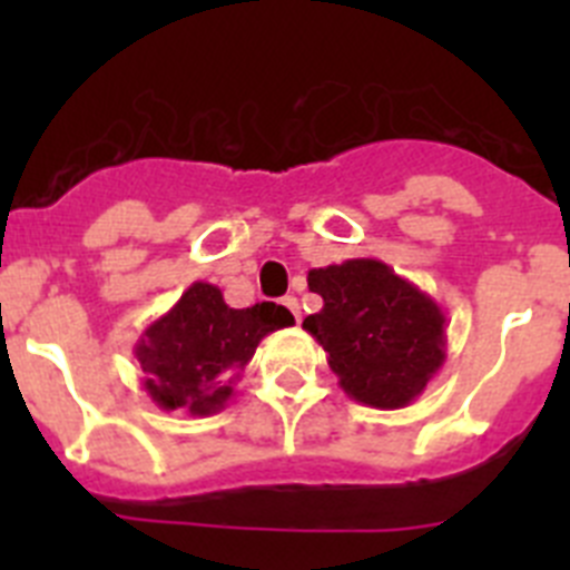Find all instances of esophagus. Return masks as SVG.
<instances>
[{"label": "esophagus", "mask_w": 570, "mask_h": 570, "mask_svg": "<svg viewBox=\"0 0 570 570\" xmlns=\"http://www.w3.org/2000/svg\"><path fill=\"white\" fill-rule=\"evenodd\" d=\"M282 305H285V308H288L291 314H294L296 322L302 320V311H299V302H296V296H285V299H282Z\"/></svg>", "instance_id": "obj_1"}]
</instances>
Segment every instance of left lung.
<instances>
[{
	"label": "left lung",
	"instance_id": "8db88e82",
	"mask_svg": "<svg viewBox=\"0 0 570 570\" xmlns=\"http://www.w3.org/2000/svg\"><path fill=\"white\" fill-rule=\"evenodd\" d=\"M322 296L320 314L305 316L351 400L380 411L405 407L445 362V314L414 282L380 259H345L308 271Z\"/></svg>",
	"mask_w": 570,
	"mask_h": 570
}]
</instances>
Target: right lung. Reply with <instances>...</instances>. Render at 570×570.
I'll return each instance as SVG.
<instances>
[{"mask_svg":"<svg viewBox=\"0 0 570 570\" xmlns=\"http://www.w3.org/2000/svg\"><path fill=\"white\" fill-rule=\"evenodd\" d=\"M294 325L288 308L259 302L230 308L210 282H194L168 314L136 340L145 394L163 411L210 416L234 396V385L268 334Z\"/></svg>","mask_w":570,"mask_h":570,"instance_id":"add662e5","label":"right lung"}]
</instances>
